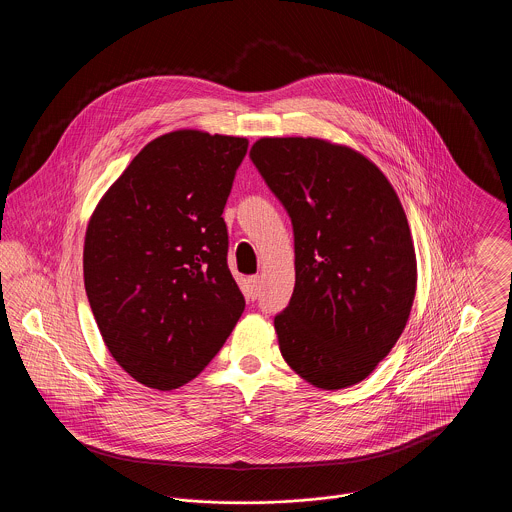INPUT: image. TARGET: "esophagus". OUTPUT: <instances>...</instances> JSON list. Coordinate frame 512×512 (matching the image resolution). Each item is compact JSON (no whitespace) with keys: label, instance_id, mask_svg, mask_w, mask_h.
<instances>
[{"label":"esophagus","instance_id":"1","mask_svg":"<svg viewBox=\"0 0 512 512\" xmlns=\"http://www.w3.org/2000/svg\"><path fill=\"white\" fill-rule=\"evenodd\" d=\"M260 290H262V278H260V276H252V278H248V282H246V292H248V297H250V299H256V297L260 295Z\"/></svg>","mask_w":512,"mask_h":512}]
</instances>
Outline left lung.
Listing matches in <instances>:
<instances>
[{
  "label": "left lung",
  "mask_w": 512,
  "mask_h": 512,
  "mask_svg": "<svg viewBox=\"0 0 512 512\" xmlns=\"http://www.w3.org/2000/svg\"><path fill=\"white\" fill-rule=\"evenodd\" d=\"M250 157L293 224L295 288L274 327L284 361L321 390L349 388L400 339L418 266L402 203L361 151L260 138Z\"/></svg>",
  "instance_id": "1"
}]
</instances>
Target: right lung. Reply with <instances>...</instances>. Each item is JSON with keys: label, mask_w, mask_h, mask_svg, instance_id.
Instances as JSON below:
<instances>
[{"label": "right lung", "mask_w": 512, "mask_h": 512, "mask_svg": "<svg viewBox=\"0 0 512 512\" xmlns=\"http://www.w3.org/2000/svg\"><path fill=\"white\" fill-rule=\"evenodd\" d=\"M246 138L175 130L151 140L98 201L84 288L114 361L173 390L213 361L244 311L222 219Z\"/></svg>", "instance_id": "1"}]
</instances>
